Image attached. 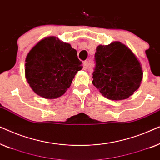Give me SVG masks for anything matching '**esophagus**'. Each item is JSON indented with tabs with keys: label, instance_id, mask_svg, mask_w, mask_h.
<instances>
[{
	"label": "esophagus",
	"instance_id": "34e87169",
	"mask_svg": "<svg viewBox=\"0 0 160 160\" xmlns=\"http://www.w3.org/2000/svg\"><path fill=\"white\" fill-rule=\"evenodd\" d=\"M83 67H84V70H86L87 68V67H88V62H87V61H84V62H83Z\"/></svg>",
	"mask_w": 160,
	"mask_h": 160
}]
</instances>
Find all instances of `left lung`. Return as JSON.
Segmentation results:
<instances>
[{"mask_svg": "<svg viewBox=\"0 0 160 160\" xmlns=\"http://www.w3.org/2000/svg\"><path fill=\"white\" fill-rule=\"evenodd\" d=\"M95 58L92 84L105 98L128 99L139 88L143 73L141 64L125 44L113 41L98 46Z\"/></svg>", "mask_w": 160, "mask_h": 160, "instance_id": "left-lung-1", "label": "left lung"}]
</instances>
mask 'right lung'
Returning a JSON list of instances; mask_svg holds the SVG:
<instances>
[{
	"label": "right lung",
	"mask_w": 160,
	"mask_h": 160,
	"mask_svg": "<svg viewBox=\"0 0 160 160\" xmlns=\"http://www.w3.org/2000/svg\"><path fill=\"white\" fill-rule=\"evenodd\" d=\"M82 69L77 52L55 36L38 41L25 60V78L32 91L46 99L64 95Z\"/></svg>",
	"instance_id": "obj_1"
}]
</instances>
